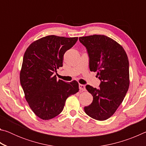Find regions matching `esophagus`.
<instances>
[{
    "mask_svg": "<svg viewBox=\"0 0 146 146\" xmlns=\"http://www.w3.org/2000/svg\"><path fill=\"white\" fill-rule=\"evenodd\" d=\"M79 89H80V90H81V91H86V86H84V85H83V84H79Z\"/></svg>",
    "mask_w": 146,
    "mask_h": 146,
    "instance_id": "1",
    "label": "esophagus"
}]
</instances>
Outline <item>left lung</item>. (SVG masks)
<instances>
[{"instance_id":"obj_1","label":"left lung","mask_w":146,"mask_h":146,"mask_svg":"<svg viewBox=\"0 0 146 146\" xmlns=\"http://www.w3.org/2000/svg\"><path fill=\"white\" fill-rule=\"evenodd\" d=\"M79 40L88 50L91 71L97 72L100 88L86 86L93 97L84 107L93 119L103 121L114 114L124 98L129 86V60L123 47L102 35L81 36Z\"/></svg>"}]
</instances>
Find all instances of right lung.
Wrapping results in <instances>:
<instances>
[{
    "mask_svg": "<svg viewBox=\"0 0 146 146\" xmlns=\"http://www.w3.org/2000/svg\"><path fill=\"white\" fill-rule=\"evenodd\" d=\"M78 37L48 35L34 41L24 53L20 81L25 98L33 113L42 120L55 118L62 111L66 100L79 90L76 80L56 79L66 51Z\"/></svg>",
    "mask_w": 146,
    "mask_h": 146,
    "instance_id": "add662e5",
    "label": "right lung"
}]
</instances>
